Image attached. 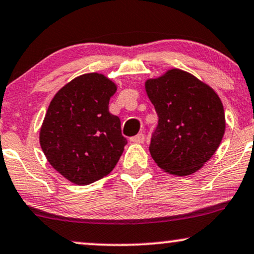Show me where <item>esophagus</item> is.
Returning a JSON list of instances; mask_svg holds the SVG:
<instances>
[{"label":"esophagus","mask_w":254,"mask_h":254,"mask_svg":"<svg viewBox=\"0 0 254 254\" xmlns=\"http://www.w3.org/2000/svg\"><path fill=\"white\" fill-rule=\"evenodd\" d=\"M130 140H131V142H133V143H143V142H144V133L139 132L138 135L131 137Z\"/></svg>","instance_id":"1"}]
</instances>
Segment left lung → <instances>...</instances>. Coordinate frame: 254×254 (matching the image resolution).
Segmentation results:
<instances>
[{
  "mask_svg": "<svg viewBox=\"0 0 254 254\" xmlns=\"http://www.w3.org/2000/svg\"><path fill=\"white\" fill-rule=\"evenodd\" d=\"M158 124L151 157L174 175H190L214 155L225 133V112L214 91L190 73L170 69L145 82Z\"/></svg>",
  "mask_w": 254,
  "mask_h": 254,
  "instance_id": "left-lung-1",
  "label": "left lung"
}]
</instances>
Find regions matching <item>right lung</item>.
Masks as SVG:
<instances>
[{
	"label": "right lung",
	"mask_w": 254,
	"mask_h": 254,
	"mask_svg": "<svg viewBox=\"0 0 254 254\" xmlns=\"http://www.w3.org/2000/svg\"><path fill=\"white\" fill-rule=\"evenodd\" d=\"M116 90L103 74L88 73L65 85L48 106L40 144L51 166L75 185L103 179L123 154L121 119L109 111Z\"/></svg>",
	"instance_id": "1"
}]
</instances>
